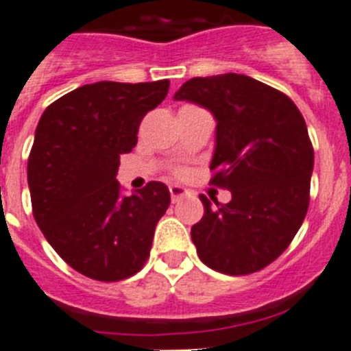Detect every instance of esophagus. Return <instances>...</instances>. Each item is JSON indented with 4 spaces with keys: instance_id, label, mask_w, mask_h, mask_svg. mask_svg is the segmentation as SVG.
Returning a JSON list of instances; mask_svg holds the SVG:
<instances>
[{
    "instance_id": "esophagus-1",
    "label": "esophagus",
    "mask_w": 351,
    "mask_h": 351,
    "mask_svg": "<svg viewBox=\"0 0 351 351\" xmlns=\"http://www.w3.org/2000/svg\"><path fill=\"white\" fill-rule=\"evenodd\" d=\"M188 195V191L184 190V188H181V186H170V197H172V202H178L179 198L186 197Z\"/></svg>"
}]
</instances>
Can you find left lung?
Instances as JSON below:
<instances>
[{"label": "left lung", "mask_w": 351, "mask_h": 351, "mask_svg": "<svg viewBox=\"0 0 351 351\" xmlns=\"http://www.w3.org/2000/svg\"><path fill=\"white\" fill-rule=\"evenodd\" d=\"M176 100L209 108L216 125L210 184L230 190L191 226L207 267L230 276L262 271L290 246L309 207L313 151L308 126L285 93L247 75L195 77Z\"/></svg>", "instance_id": "obj_1"}]
</instances>
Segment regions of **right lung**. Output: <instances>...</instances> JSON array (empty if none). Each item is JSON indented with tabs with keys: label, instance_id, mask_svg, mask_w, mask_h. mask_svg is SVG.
Here are the masks:
<instances>
[{
	"label": "right lung",
	"instance_id": "obj_1",
	"mask_svg": "<svg viewBox=\"0 0 351 351\" xmlns=\"http://www.w3.org/2000/svg\"><path fill=\"white\" fill-rule=\"evenodd\" d=\"M170 82H95L45 108L27 158L36 225L56 253L91 280H126L149 258L154 228L170 206L163 182L121 197V154L137 144L141 121Z\"/></svg>",
	"mask_w": 351,
	"mask_h": 351
}]
</instances>
